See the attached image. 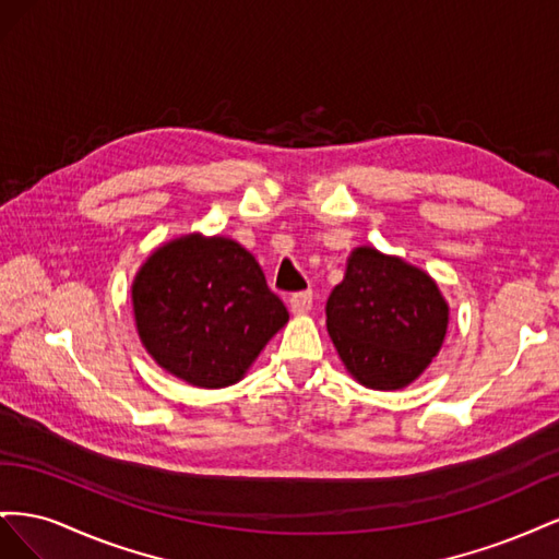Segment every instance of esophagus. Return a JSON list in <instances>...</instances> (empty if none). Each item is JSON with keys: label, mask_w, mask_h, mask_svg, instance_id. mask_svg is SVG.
<instances>
[{"label": "esophagus", "mask_w": 559, "mask_h": 559, "mask_svg": "<svg viewBox=\"0 0 559 559\" xmlns=\"http://www.w3.org/2000/svg\"><path fill=\"white\" fill-rule=\"evenodd\" d=\"M289 308L294 314H306L312 308V292H298L289 298Z\"/></svg>", "instance_id": "34e87169"}]
</instances>
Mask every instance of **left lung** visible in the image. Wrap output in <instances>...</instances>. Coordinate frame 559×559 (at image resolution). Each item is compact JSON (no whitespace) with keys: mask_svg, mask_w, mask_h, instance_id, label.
<instances>
[{"mask_svg":"<svg viewBox=\"0 0 559 559\" xmlns=\"http://www.w3.org/2000/svg\"><path fill=\"white\" fill-rule=\"evenodd\" d=\"M326 329L361 384L401 389L441 349L448 306L419 267L359 247L352 251L345 280L329 296Z\"/></svg>","mask_w":559,"mask_h":559,"instance_id":"1","label":"left lung"}]
</instances>
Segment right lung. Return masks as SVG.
I'll return each mask as SVG.
<instances>
[{
	"label": "right lung",
	"mask_w": 559,
	"mask_h": 559,
	"mask_svg": "<svg viewBox=\"0 0 559 559\" xmlns=\"http://www.w3.org/2000/svg\"><path fill=\"white\" fill-rule=\"evenodd\" d=\"M132 306L151 357L205 389L238 382L289 321L245 247L200 235L151 253L134 277Z\"/></svg>",
	"instance_id": "add662e5"
}]
</instances>
